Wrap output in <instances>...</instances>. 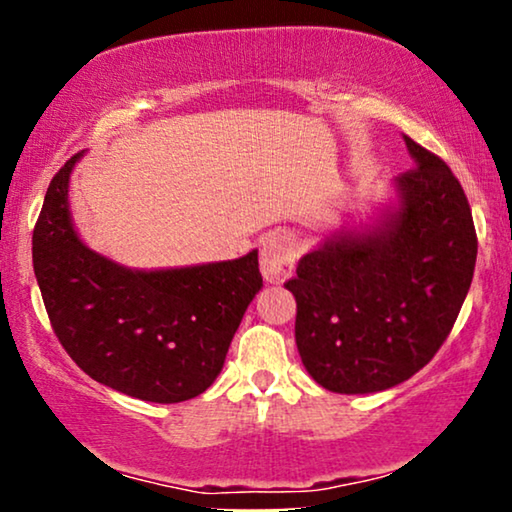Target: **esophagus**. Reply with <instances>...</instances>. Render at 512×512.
Instances as JSON below:
<instances>
[{
  "label": "esophagus",
  "instance_id": "34e87169",
  "mask_svg": "<svg viewBox=\"0 0 512 512\" xmlns=\"http://www.w3.org/2000/svg\"><path fill=\"white\" fill-rule=\"evenodd\" d=\"M296 242L289 233H270L261 242V272L265 282L279 284L291 275L293 265H296Z\"/></svg>",
  "mask_w": 512,
  "mask_h": 512
}]
</instances>
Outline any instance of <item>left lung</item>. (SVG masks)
I'll list each match as a JSON object with an SVG mask.
<instances>
[{"mask_svg":"<svg viewBox=\"0 0 512 512\" xmlns=\"http://www.w3.org/2000/svg\"><path fill=\"white\" fill-rule=\"evenodd\" d=\"M415 167L370 223L342 226L300 258L296 345L312 380L375 394L433 359L471 289L478 256L464 188L438 156L403 135Z\"/></svg>","mask_w":512,"mask_h":512,"instance_id":"8db88e82","label":"left lung"}]
</instances>
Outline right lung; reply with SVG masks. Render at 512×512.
<instances>
[{
	"label": "right lung",
	"instance_id": "obj_1",
	"mask_svg": "<svg viewBox=\"0 0 512 512\" xmlns=\"http://www.w3.org/2000/svg\"><path fill=\"white\" fill-rule=\"evenodd\" d=\"M55 174L32 235V263L60 345L95 382L139 401L181 403L219 377L230 340L263 286L258 251L235 261L137 270L76 233L69 177Z\"/></svg>",
	"mask_w": 512,
	"mask_h": 512
}]
</instances>
